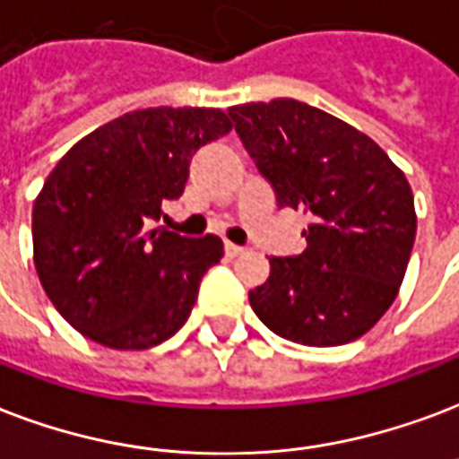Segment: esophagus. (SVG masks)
<instances>
[{"label": "esophagus", "instance_id": "esophagus-1", "mask_svg": "<svg viewBox=\"0 0 459 459\" xmlns=\"http://www.w3.org/2000/svg\"><path fill=\"white\" fill-rule=\"evenodd\" d=\"M223 250H226V257H238V255L243 253L245 247H240V245L229 243V240H226V243H223Z\"/></svg>", "mask_w": 459, "mask_h": 459}]
</instances>
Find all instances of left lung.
<instances>
[{"instance_id": "1", "label": "left lung", "mask_w": 459, "mask_h": 459, "mask_svg": "<svg viewBox=\"0 0 459 459\" xmlns=\"http://www.w3.org/2000/svg\"><path fill=\"white\" fill-rule=\"evenodd\" d=\"M245 152L279 209L310 219L306 250L269 257V279L247 293L279 337L306 346L354 342L400 291L414 247L407 178L351 125L293 98L229 110Z\"/></svg>"}]
</instances>
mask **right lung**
<instances>
[{
    "label": "right lung",
    "instance_id": "right-lung-1",
    "mask_svg": "<svg viewBox=\"0 0 459 459\" xmlns=\"http://www.w3.org/2000/svg\"><path fill=\"white\" fill-rule=\"evenodd\" d=\"M230 132L214 108H149L108 122L59 160L33 204L35 269L83 337L152 349L180 330L221 238L153 229L192 156Z\"/></svg>",
    "mask_w": 459,
    "mask_h": 459
}]
</instances>
